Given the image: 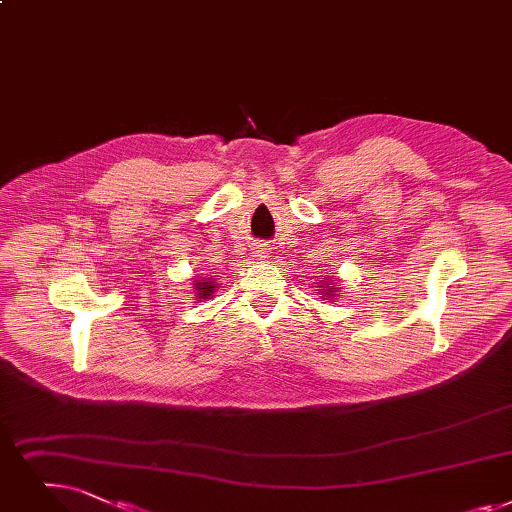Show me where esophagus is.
I'll return each mask as SVG.
<instances>
[{"instance_id": "34e87169", "label": "esophagus", "mask_w": 512, "mask_h": 512, "mask_svg": "<svg viewBox=\"0 0 512 512\" xmlns=\"http://www.w3.org/2000/svg\"><path fill=\"white\" fill-rule=\"evenodd\" d=\"M265 253H268V249H263V247H257V255H259V257H263Z\"/></svg>"}]
</instances>
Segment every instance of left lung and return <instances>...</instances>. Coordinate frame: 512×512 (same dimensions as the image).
I'll list each match as a JSON object with an SVG mask.
<instances>
[{"label":"left lung","mask_w":512,"mask_h":512,"mask_svg":"<svg viewBox=\"0 0 512 512\" xmlns=\"http://www.w3.org/2000/svg\"><path fill=\"white\" fill-rule=\"evenodd\" d=\"M324 295H326V286H324Z\"/></svg>","instance_id":"left-lung-1"}]
</instances>
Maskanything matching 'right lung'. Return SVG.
<instances>
[{
  "mask_svg": "<svg viewBox=\"0 0 512 512\" xmlns=\"http://www.w3.org/2000/svg\"><path fill=\"white\" fill-rule=\"evenodd\" d=\"M213 284L211 282H198L196 284V293H198V297H201V299H205V297H209L211 293H213Z\"/></svg>",
  "mask_w": 512,
  "mask_h": 512,
  "instance_id": "add662e5",
  "label": "right lung"
}]
</instances>
